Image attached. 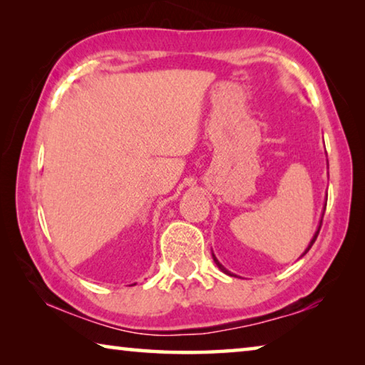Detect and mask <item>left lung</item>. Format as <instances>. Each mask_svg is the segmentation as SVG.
<instances>
[{
    "mask_svg": "<svg viewBox=\"0 0 365 365\" xmlns=\"http://www.w3.org/2000/svg\"><path fill=\"white\" fill-rule=\"evenodd\" d=\"M320 227H322V220H320V224H319V228H317V232H316V235H314V238L311 240V243H309V246H307V248H306V251H304V255H306V252L309 251V250H311V246L314 245V242H316V238H317V235H319V232H320ZM304 255H302V256H304ZM212 257H214V262L215 264H217L219 265V269L222 270V272H225V274L227 275H233V274H230V272H228L225 267H224V265H222L219 261H217V257H215L214 255H212Z\"/></svg>",
    "mask_w": 365,
    "mask_h": 365,
    "instance_id": "1",
    "label": "left lung"
}]
</instances>
